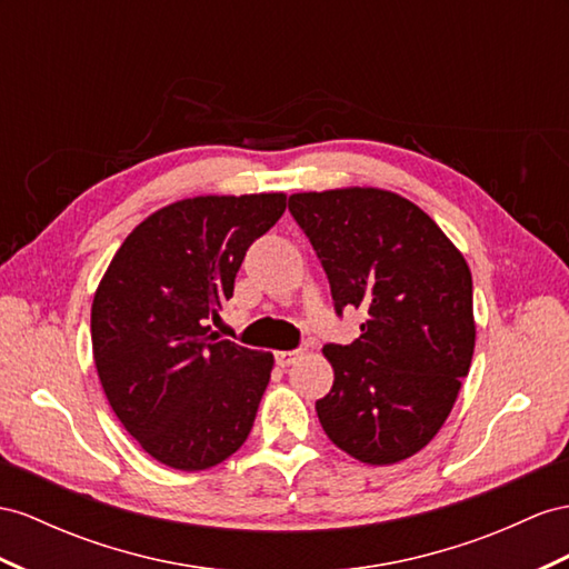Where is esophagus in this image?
<instances>
[{
    "mask_svg": "<svg viewBox=\"0 0 569 569\" xmlns=\"http://www.w3.org/2000/svg\"><path fill=\"white\" fill-rule=\"evenodd\" d=\"M273 358L281 368H288V366H293V362H298L302 358V351H300V348H296V351H276Z\"/></svg>",
    "mask_w": 569,
    "mask_h": 569,
    "instance_id": "1",
    "label": "esophagus"
}]
</instances>
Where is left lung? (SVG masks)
<instances>
[{
    "instance_id": "1",
    "label": "left lung",
    "mask_w": 569,
    "mask_h": 569,
    "mask_svg": "<svg viewBox=\"0 0 569 569\" xmlns=\"http://www.w3.org/2000/svg\"><path fill=\"white\" fill-rule=\"evenodd\" d=\"M333 308L366 312L360 337L327 343L331 391L315 403L329 440L387 466L440 432L469 375L476 322L463 254L413 201L377 187L290 194Z\"/></svg>"
}]
</instances>
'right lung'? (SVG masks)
<instances>
[{
	"mask_svg": "<svg viewBox=\"0 0 569 569\" xmlns=\"http://www.w3.org/2000/svg\"><path fill=\"white\" fill-rule=\"evenodd\" d=\"M283 211V192L168 203L129 232L98 283L100 385L124 430L170 469H211L254 426L273 356L221 341L209 319L232 298L247 247Z\"/></svg>",
	"mask_w": 569,
	"mask_h": 569,
	"instance_id": "right-lung-1",
	"label": "right lung"
}]
</instances>
